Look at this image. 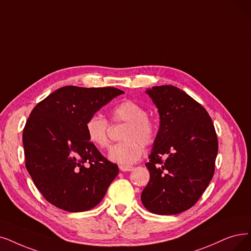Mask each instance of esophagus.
Here are the masks:
<instances>
[{
    "label": "esophagus",
    "instance_id": "34e87169",
    "mask_svg": "<svg viewBox=\"0 0 251 251\" xmlns=\"http://www.w3.org/2000/svg\"><path fill=\"white\" fill-rule=\"evenodd\" d=\"M119 169L124 172H129V171H133L134 167H132V166H119Z\"/></svg>",
    "mask_w": 251,
    "mask_h": 251
}]
</instances>
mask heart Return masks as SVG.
<instances>
[{
	"label": "heart",
	"mask_w": 251,
	"mask_h": 251,
	"mask_svg": "<svg viewBox=\"0 0 251 251\" xmlns=\"http://www.w3.org/2000/svg\"><path fill=\"white\" fill-rule=\"evenodd\" d=\"M112 122L126 124L119 142L110 148L109 158L122 166H129L141 158L143 145H151L156 138L157 127L148 116L147 110L132 100H125L110 111ZM85 131L88 141L100 149L109 146V122L101 115H92L86 120Z\"/></svg>",
	"instance_id": "heart-1"
}]
</instances>
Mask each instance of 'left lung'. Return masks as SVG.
<instances>
[{"label": "left lung", "mask_w": 251, "mask_h": 251, "mask_svg": "<svg viewBox=\"0 0 251 251\" xmlns=\"http://www.w3.org/2000/svg\"><path fill=\"white\" fill-rule=\"evenodd\" d=\"M146 93L157 107L160 124L145 164L150 179L141 201L152 213L178 214L192 208L211 181L216 132L206 109L178 87L153 86Z\"/></svg>", "instance_id": "obj_1"}]
</instances>
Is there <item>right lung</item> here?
I'll use <instances>...</instances> for the list:
<instances>
[{"mask_svg":"<svg viewBox=\"0 0 251 251\" xmlns=\"http://www.w3.org/2000/svg\"><path fill=\"white\" fill-rule=\"evenodd\" d=\"M122 94L115 87L69 85L32 110L23 134L25 168L50 204L81 212L102 201L118 167L88 141L85 124Z\"/></svg>","mask_w":251,"mask_h":251,"instance_id":"right-lung-1","label":"right lung"}]
</instances>
